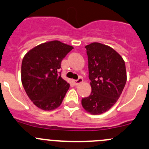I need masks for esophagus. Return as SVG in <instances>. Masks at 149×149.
I'll list each match as a JSON object with an SVG mask.
<instances>
[{
  "instance_id": "34e87169",
  "label": "esophagus",
  "mask_w": 149,
  "mask_h": 149,
  "mask_svg": "<svg viewBox=\"0 0 149 149\" xmlns=\"http://www.w3.org/2000/svg\"><path fill=\"white\" fill-rule=\"evenodd\" d=\"M73 82H74L75 85H78V84H81L83 82V79H82V78H79L77 80H75Z\"/></svg>"
}]
</instances>
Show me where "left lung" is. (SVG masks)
<instances>
[{
	"label": "left lung",
	"instance_id": "obj_1",
	"mask_svg": "<svg viewBox=\"0 0 149 149\" xmlns=\"http://www.w3.org/2000/svg\"><path fill=\"white\" fill-rule=\"evenodd\" d=\"M85 48L92 92L82 98L81 104L91 114H101L116 103L123 91L127 81L125 63L108 46L95 42Z\"/></svg>",
	"mask_w": 149,
	"mask_h": 149
}]
</instances>
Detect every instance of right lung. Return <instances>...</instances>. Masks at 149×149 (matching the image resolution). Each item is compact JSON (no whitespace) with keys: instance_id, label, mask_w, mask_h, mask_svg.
Instances as JSON below:
<instances>
[{"instance_id":"1","label":"right lung","mask_w":149,"mask_h":149,"mask_svg":"<svg viewBox=\"0 0 149 149\" xmlns=\"http://www.w3.org/2000/svg\"><path fill=\"white\" fill-rule=\"evenodd\" d=\"M73 49L59 41H52L38 45L24 55L22 83L28 97L38 108L52 111L61 105L70 87L61 77V62Z\"/></svg>"}]
</instances>
